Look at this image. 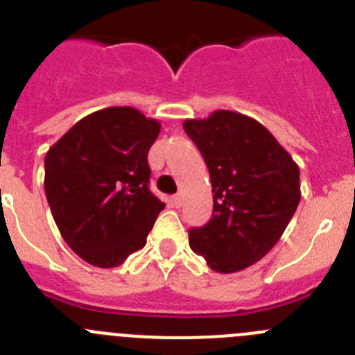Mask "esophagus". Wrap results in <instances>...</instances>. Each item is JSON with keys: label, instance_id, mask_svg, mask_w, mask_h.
<instances>
[{"label": "esophagus", "instance_id": "esophagus-1", "mask_svg": "<svg viewBox=\"0 0 355 355\" xmlns=\"http://www.w3.org/2000/svg\"><path fill=\"white\" fill-rule=\"evenodd\" d=\"M172 202H174L175 208H181V206H183V196H181V193H175V196L172 197Z\"/></svg>", "mask_w": 355, "mask_h": 355}]
</instances>
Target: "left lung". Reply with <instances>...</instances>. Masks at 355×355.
Here are the masks:
<instances>
[{"instance_id": "left-lung-1", "label": "left lung", "mask_w": 355, "mask_h": 355, "mask_svg": "<svg viewBox=\"0 0 355 355\" xmlns=\"http://www.w3.org/2000/svg\"><path fill=\"white\" fill-rule=\"evenodd\" d=\"M187 135L208 165L211 220L190 229V247L211 270L254 265L283 236L300 202V171L263 124L231 110L187 119Z\"/></svg>"}]
</instances>
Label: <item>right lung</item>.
<instances>
[{"label": "right lung", "instance_id": "right-lung-1", "mask_svg": "<svg viewBox=\"0 0 355 355\" xmlns=\"http://www.w3.org/2000/svg\"><path fill=\"white\" fill-rule=\"evenodd\" d=\"M162 124L131 106L78 121L44 158L58 231L83 261L114 268L146 245L165 205L149 190L147 153Z\"/></svg>", "mask_w": 355, "mask_h": 355}]
</instances>
